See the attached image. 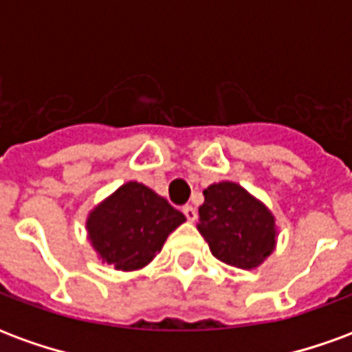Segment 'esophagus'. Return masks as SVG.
Returning a JSON list of instances; mask_svg holds the SVG:
<instances>
[{
  "label": "esophagus",
  "mask_w": 352,
  "mask_h": 352,
  "mask_svg": "<svg viewBox=\"0 0 352 352\" xmlns=\"http://www.w3.org/2000/svg\"><path fill=\"white\" fill-rule=\"evenodd\" d=\"M183 213H184V217H186V221H188V222H194V221H196V217H198L196 209H194L192 206H184Z\"/></svg>",
  "instance_id": "obj_1"
}]
</instances>
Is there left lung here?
I'll return each instance as SVG.
<instances>
[{
    "mask_svg": "<svg viewBox=\"0 0 352 352\" xmlns=\"http://www.w3.org/2000/svg\"><path fill=\"white\" fill-rule=\"evenodd\" d=\"M196 228L214 258L237 270H256L277 247V221L264 201L234 181L204 190Z\"/></svg>",
    "mask_w": 352,
    "mask_h": 352,
    "instance_id": "1",
    "label": "left lung"
}]
</instances>
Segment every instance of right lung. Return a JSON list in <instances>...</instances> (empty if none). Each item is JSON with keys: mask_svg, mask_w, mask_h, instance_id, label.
Masks as SVG:
<instances>
[{"mask_svg": "<svg viewBox=\"0 0 352 352\" xmlns=\"http://www.w3.org/2000/svg\"><path fill=\"white\" fill-rule=\"evenodd\" d=\"M184 221L186 217L153 188L128 181L90 209L87 237L101 264L118 272H139Z\"/></svg>", "mask_w": 352, "mask_h": 352, "instance_id": "1", "label": "right lung"}]
</instances>
